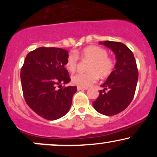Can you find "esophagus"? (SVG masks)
<instances>
[{"mask_svg":"<svg viewBox=\"0 0 157 157\" xmlns=\"http://www.w3.org/2000/svg\"><path fill=\"white\" fill-rule=\"evenodd\" d=\"M88 89H89V88L88 87H80V86H77V90H79V91H80V90H87Z\"/></svg>","mask_w":157,"mask_h":157,"instance_id":"34e87169","label":"esophagus"}]
</instances>
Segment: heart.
<instances>
[{"mask_svg":"<svg viewBox=\"0 0 157 157\" xmlns=\"http://www.w3.org/2000/svg\"><path fill=\"white\" fill-rule=\"evenodd\" d=\"M91 60L88 66L89 72H79L71 77V82L74 85L80 87H89L96 82L99 75L102 78L109 77L114 68V63L108 56L105 49L97 46H89L80 51L70 52L66 59L65 66L70 72L76 70L79 57Z\"/></svg>","mask_w":157,"mask_h":157,"instance_id":"1","label":"heart"}]
</instances>
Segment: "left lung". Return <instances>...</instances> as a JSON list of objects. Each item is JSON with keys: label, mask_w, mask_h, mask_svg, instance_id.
I'll return each mask as SVG.
<instances>
[{"label": "left lung", "mask_w": 157, "mask_h": 157, "mask_svg": "<svg viewBox=\"0 0 157 157\" xmlns=\"http://www.w3.org/2000/svg\"><path fill=\"white\" fill-rule=\"evenodd\" d=\"M112 50L116 56L114 70L102 85L103 90L93 106L97 112L112 116L124 111L134 98L138 80V69L133 52L120 42H100ZM109 91L105 92V90Z\"/></svg>", "instance_id": "1"}]
</instances>
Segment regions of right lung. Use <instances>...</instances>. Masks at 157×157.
Segmentation results:
<instances>
[{"label":"right lung","mask_w":157,"mask_h":157,"mask_svg":"<svg viewBox=\"0 0 157 157\" xmlns=\"http://www.w3.org/2000/svg\"><path fill=\"white\" fill-rule=\"evenodd\" d=\"M68 52L63 48L40 47L30 52L21 70L25 101L32 110L48 120L63 117L69 111L76 86H57L71 81L64 67Z\"/></svg>","instance_id":"add662e5"}]
</instances>
